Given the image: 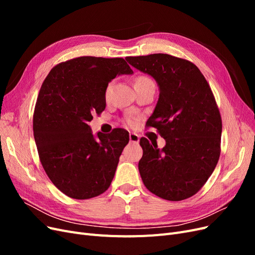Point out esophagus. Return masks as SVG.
Masks as SVG:
<instances>
[{"label":"esophagus","mask_w":255,"mask_h":255,"mask_svg":"<svg viewBox=\"0 0 255 255\" xmlns=\"http://www.w3.org/2000/svg\"><path fill=\"white\" fill-rule=\"evenodd\" d=\"M129 141L133 143H138L139 142V136L135 133H129Z\"/></svg>","instance_id":"obj_1"}]
</instances>
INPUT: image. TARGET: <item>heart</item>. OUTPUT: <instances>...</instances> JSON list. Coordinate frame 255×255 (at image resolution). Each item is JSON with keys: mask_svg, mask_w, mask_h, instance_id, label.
Returning a JSON list of instances; mask_svg holds the SVG:
<instances>
[{"mask_svg": "<svg viewBox=\"0 0 255 255\" xmlns=\"http://www.w3.org/2000/svg\"><path fill=\"white\" fill-rule=\"evenodd\" d=\"M146 81H151V80H150L149 78H146V76L140 75V76H138V78L136 79L135 83H136V82H146ZM111 91H112V84H109V85H107V86H106V88H105V98H106V99H109V97H110V95H111ZM126 122L128 123V126H133L135 120H134L133 117H127V118H126Z\"/></svg>", "mask_w": 255, "mask_h": 255, "instance_id": "1", "label": "heart"}]
</instances>
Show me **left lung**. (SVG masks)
I'll return each instance as SVG.
<instances>
[{"instance_id":"8db88e82","label":"left lung","mask_w":255,"mask_h":255,"mask_svg":"<svg viewBox=\"0 0 255 255\" xmlns=\"http://www.w3.org/2000/svg\"><path fill=\"white\" fill-rule=\"evenodd\" d=\"M126 59L159 86L145 127L156 128L166 145L159 150L156 142L140 138L138 169L144 186L169 201L190 198L213 173L221 151V116L210 84L195 64L169 54Z\"/></svg>"}]
</instances>
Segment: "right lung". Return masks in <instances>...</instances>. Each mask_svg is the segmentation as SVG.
<instances>
[{"mask_svg":"<svg viewBox=\"0 0 255 255\" xmlns=\"http://www.w3.org/2000/svg\"><path fill=\"white\" fill-rule=\"evenodd\" d=\"M133 71L123 58L81 56L54 67L43 81L33 116L38 155L49 179L68 197L95 198L109 189L128 132L91 133L92 115L106 106L105 88Z\"/></svg>","mask_w":255,"mask_h":255,"instance_id":"obj_1","label":"right lung"}]
</instances>
